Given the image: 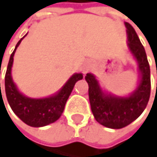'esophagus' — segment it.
I'll use <instances>...</instances> for the list:
<instances>
[{"instance_id":"esophagus-1","label":"esophagus","mask_w":157,"mask_h":157,"mask_svg":"<svg viewBox=\"0 0 157 157\" xmlns=\"http://www.w3.org/2000/svg\"><path fill=\"white\" fill-rule=\"evenodd\" d=\"M90 68H91V66H90L89 63L84 64V66H83V71H84V73H86V72L90 70Z\"/></svg>"}]
</instances>
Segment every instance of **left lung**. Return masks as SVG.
I'll return each mask as SVG.
<instances>
[{
  "label": "left lung",
  "instance_id": "8db88e82",
  "mask_svg": "<svg viewBox=\"0 0 157 157\" xmlns=\"http://www.w3.org/2000/svg\"><path fill=\"white\" fill-rule=\"evenodd\" d=\"M129 52L137 63L138 81L134 91L127 96H119L101 88L94 74L86 73L88 97L95 120L111 129H121L140 117L150 99L151 72L145 49L133 26L124 22Z\"/></svg>",
  "mask_w": 157,
  "mask_h": 157
}]
</instances>
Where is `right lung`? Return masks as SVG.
<instances>
[{"label":"right lung","mask_w":157,"mask_h":157,"mask_svg":"<svg viewBox=\"0 0 157 157\" xmlns=\"http://www.w3.org/2000/svg\"><path fill=\"white\" fill-rule=\"evenodd\" d=\"M26 36L27 34L17 42L14 52L10 56L4 79L5 94L13 112L24 123L32 127H43L56 121L61 117L65 105L72 91L75 83L83 79V74H72L56 93L49 97L30 98L22 94L13 81L11 71L16 50Z\"/></svg>","instance_id":"right-lung-1"}]
</instances>
